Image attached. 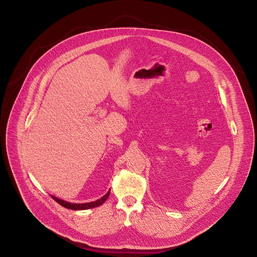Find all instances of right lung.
<instances>
[{"label":"right lung","mask_w":257,"mask_h":257,"mask_svg":"<svg viewBox=\"0 0 257 257\" xmlns=\"http://www.w3.org/2000/svg\"><path fill=\"white\" fill-rule=\"evenodd\" d=\"M109 193H110V190L104 195L102 196L101 198L95 200V201H91V202H86V203H72V202H68V201H65L61 198H58L54 195H50L51 197H53L58 203H60L62 207L64 208H67V209H70V210H89V209H93V208H96V207H99L101 206L102 203H103L109 196Z\"/></svg>","instance_id":"add662e5"}]
</instances>
